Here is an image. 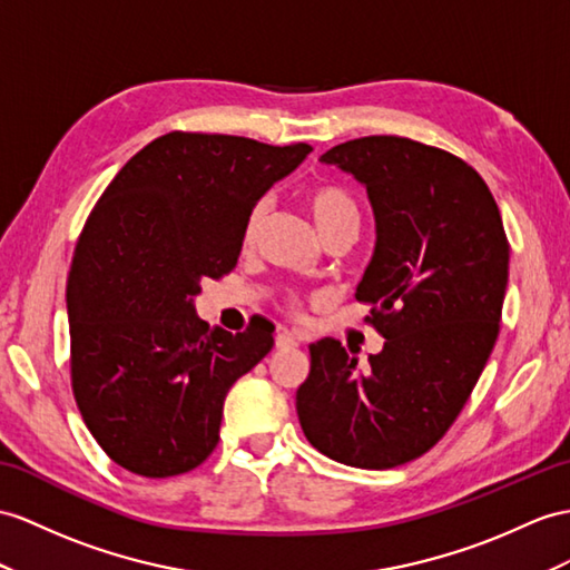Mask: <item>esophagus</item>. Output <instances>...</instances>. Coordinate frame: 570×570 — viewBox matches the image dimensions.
Returning a JSON list of instances; mask_svg holds the SVG:
<instances>
[{
	"mask_svg": "<svg viewBox=\"0 0 570 570\" xmlns=\"http://www.w3.org/2000/svg\"><path fill=\"white\" fill-rule=\"evenodd\" d=\"M297 345H299V338L295 336V333L283 331V333H277V336H275V348L277 351H289V348H297Z\"/></svg>",
	"mask_w": 570,
	"mask_h": 570,
	"instance_id": "1",
	"label": "esophagus"
}]
</instances>
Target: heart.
<instances>
[{
  "label": "heart",
  "mask_w": 570,
  "mask_h": 570,
  "mask_svg": "<svg viewBox=\"0 0 570 570\" xmlns=\"http://www.w3.org/2000/svg\"><path fill=\"white\" fill-rule=\"evenodd\" d=\"M304 203H307L309 213L316 222L318 232L331 234L343 227H357L360 225V207L357 200L353 198V193L348 188H343L336 180H316L304 193ZM268 215V200L261 198L252 205V210L246 213L244 219V229H242V239L244 244H254L256 237L263 229V222H266ZM289 312H297V302H289Z\"/></svg>",
  "instance_id": "b5f03b06"
}]
</instances>
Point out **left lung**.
<instances>
[{
    "label": "left lung",
    "mask_w": 570,
    "mask_h": 570,
    "mask_svg": "<svg viewBox=\"0 0 570 570\" xmlns=\"http://www.w3.org/2000/svg\"><path fill=\"white\" fill-rule=\"evenodd\" d=\"M322 161L367 188L377 244L355 297L384 348L357 367L338 341L312 343L299 425L331 460L392 469L438 445L474 392L501 331L510 244L485 180L445 149L370 135Z\"/></svg>",
    "instance_id": "obj_1"
}]
</instances>
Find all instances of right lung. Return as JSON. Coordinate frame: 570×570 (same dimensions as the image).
Listing matches in <instances>:
<instances>
[{"label": "right lung", "instance_id": "obj_1", "mask_svg": "<svg viewBox=\"0 0 570 570\" xmlns=\"http://www.w3.org/2000/svg\"><path fill=\"white\" fill-rule=\"evenodd\" d=\"M309 151L174 130L94 205L67 277L69 374L89 433L122 469L178 476L217 448L227 392L271 353L275 326L210 328L193 299L237 266L246 213Z\"/></svg>", "mask_w": 570, "mask_h": 570}]
</instances>
